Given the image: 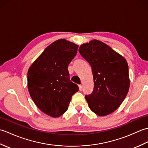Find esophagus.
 Here are the masks:
<instances>
[{"instance_id":"esophagus-1","label":"esophagus","mask_w":148,"mask_h":148,"mask_svg":"<svg viewBox=\"0 0 148 148\" xmlns=\"http://www.w3.org/2000/svg\"><path fill=\"white\" fill-rule=\"evenodd\" d=\"M79 89L80 91H82V90H83V87H82V86L81 85V84H80V85H79Z\"/></svg>"}]
</instances>
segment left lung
I'll list each match as a JSON object with an SVG mask.
<instances>
[{"label":"left lung","instance_id":"left-lung-1","mask_svg":"<svg viewBox=\"0 0 148 148\" xmlns=\"http://www.w3.org/2000/svg\"><path fill=\"white\" fill-rule=\"evenodd\" d=\"M79 51L92 69L93 90L85 95L90 109L99 116L111 114L121 104L129 90L126 59L96 39L83 44Z\"/></svg>","mask_w":148,"mask_h":148}]
</instances>
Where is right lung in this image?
<instances>
[{
	"instance_id": "add662e5",
	"label": "right lung",
	"mask_w": 148,
	"mask_h": 148,
	"mask_svg": "<svg viewBox=\"0 0 148 148\" xmlns=\"http://www.w3.org/2000/svg\"><path fill=\"white\" fill-rule=\"evenodd\" d=\"M78 45L64 39L53 42L30 65L27 86L36 106L47 115L58 118L67 111L72 96L79 90L69 77L68 65Z\"/></svg>"
}]
</instances>
